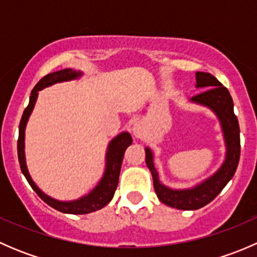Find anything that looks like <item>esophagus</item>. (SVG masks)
Instances as JSON below:
<instances>
[{
	"mask_svg": "<svg viewBox=\"0 0 257 257\" xmlns=\"http://www.w3.org/2000/svg\"><path fill=\"white\" fill-rule=\"evenodd\" d=\"M132 132H133L134 137H137V138H143L145 136V126L143 121H136L132 126Z\"/></svg>",
	"mask_w": 257,
	"mask_h": 257,
	"instance_id": "esophagus-1",
	"label": "esophagus"
}]
</instances>
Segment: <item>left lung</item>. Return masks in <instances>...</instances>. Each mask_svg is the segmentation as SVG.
<instances>
[{"label":"left lung","mask_w":257,"mask_h":257,"mask_svg":"<svg viewBox=\"0 0 257 257\" xmlns=\"http://www.w3.org/2000/svg\"><path fill=\"white\" fill-rule=\"evenodd\" d=\"M196 88H206L205 92L195 95L190 102L211 109L219 118L224 134L226 155L221 167L208 179L189 189H170L160 183L154 167V155L150 148H145V163L149 168L158 199L165 205L179 210H196L214 200L220 191L231 180L240 159V128L234 113V102L229 90L212 74L196 72Z\"/></svg>","instance_id":"8db88e82"}]
</instances>
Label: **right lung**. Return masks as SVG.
I'll use <instances>...</instances> for the list:
<instances>
[{
  "mask_svg": "<svg viewBox=\"0 0 257 257\" xmlns=\"http://www.w3.org/2000/svg\"><path fill=\"white\" fill-rule=\"evenodd\" d=\"M82 76V72H77L72 68L62 69V71L53 72L47 76L43 77L35 88L31 92L30 103H28L27 108L22 114L20 123V132H18V142H17V153H18V162H20L21 170H22L23 175H25L30 185L32 186L33 190L37 193V195L52 206L53 209L58 210V211L64 212V214H89V212L97 211V210L104 208L108 203L113 199L115 189L118 186L119 174H120V167L121 162H123L124 153L125 149L132 145V136L128 132H123V133L118 134L115 138L108 144L107 154H105V170L103 174L102 179L99 183L95 185V188L90 191L87 195L82 196V198L77 199V200L72 201H61L57 199L51 198L47 194L43 193L35 181L31 178L30 173H28L27 165H26V157H25V131L26 125H27L28 118H30L31 113H32L33 108H35L36 100H37L38 92L45 88L51 87V85L56 84V83L68 82V80H73L79 78Z\"/></svg>",
  "mask_w": 257,
  "mask_h": 257,
  "instance_id": "1",
  "label": "right lung"
}]
</instances>
